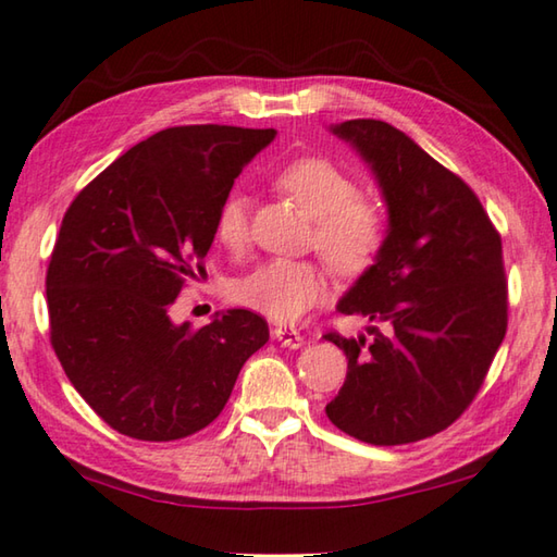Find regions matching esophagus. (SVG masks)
Listing matches in <instances>:
<instances>
[{"label":"esophagus","instance_id":"34e87169","mask_svg":"<svg viewBox=\"0 0 557 557\" xmlns=\"http://www.w3.org/2000/svg\"><path fill=\"white\" fill-rule=\"evenodd\" d=\"M272 338H277L282 346L287 348H301L305 346V336H301L297 329H289V326H275L272 329Z\"/></svg>","mask_w":557,"mask_h":557}]
</instances>
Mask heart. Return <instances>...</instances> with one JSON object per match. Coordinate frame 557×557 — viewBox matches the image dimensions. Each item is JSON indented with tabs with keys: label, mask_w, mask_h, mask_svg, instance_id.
<instances>
[{
	"label": "heart",
	"mask_w": 557,
	"mask_h": 557,
	"mask_svg": "<svg viewBox=\"0 0 557 557\" xmlns=\"http://www.w3.org/2000/svg\"><path fill=\"white\" fill-rule=\"evenodd\" d=\"M277 186L314 219V248L338 275H361L385 243L383 211L356 199V184L329 159L307 157L287 164ZM213 233L223 248L238 252L248 243V199L231 194L221 203ZM326 297V277L314 262L268 260L233 285V299L272 322H297Z\"/></svg>",
	"instance_id": "obj_1"
}]
</instances>
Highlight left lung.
Here are the masks:
<instances>
[{
  "mask_svg": "<svg viewBox=\"0 0 557 557\" xmlns=\"http://www.w3.org/2000/svg\"><path fill=\"white\" fill-rule=\"evenodd\" d=\"M329 132L371 169L388 228L379 258L336 305L369 319L373 342L324 336L348 358L326 414L369 445H408L469 408L504 342L502 238L474 191L405 132L381 120Z\"/></svg>",
  "mask_w": 557,
  "mask_h": 557,
  "instance_id": "8db88e82",
  "label": "left lung"
}]
</instances>
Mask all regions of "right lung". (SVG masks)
<instances>
[{"label": "right lung", "mask_w": 557, "mask_h": 557, "mask_svg": "<svg viewBox=\"0 0 557 557\" xmlns=\"http://www.w3.org/2000/svg\"><path fill=\"white\" fill-rule=\"evenodd\" d=\"M275 129L184 125L127 149L75 196L55 238L46 299L73 388L122 435L169 442L219 418L268 322L225 309L201 329L172 307L203 275L213 221Z\"/></svg>", "instance_id": "1"}]
</instances>
